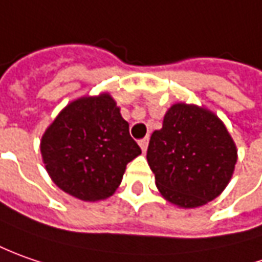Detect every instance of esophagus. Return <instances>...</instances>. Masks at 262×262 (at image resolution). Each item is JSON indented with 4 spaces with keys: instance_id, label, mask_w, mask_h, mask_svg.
<instances>
[{
    "instance_id": "obj_1",
    "label": "esophagus",
    "mask_w": 262,
    "mask_h": 262,
    "mask_svg": "<svg viewBox=\"0 0 262 262\" xmlns=\"http://www.w3.org/2000/svg\"><path fill=\"white\" fill-rule=\"evenodd\" d=\"M148 143H149L148 138L139 140V146H140V149H142V152H146V149H148Z\"/></svg>"
}]
</instances>
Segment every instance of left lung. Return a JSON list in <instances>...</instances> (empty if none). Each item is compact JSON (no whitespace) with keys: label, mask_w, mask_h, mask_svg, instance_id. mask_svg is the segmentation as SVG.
<instances>
[{"label":"left lung","mask_w":262,"mask_h":262,"mask_svg":"<svg viewBox=\"0 0 262 262\" xmlns=\"http://www.w3.org/2000/svg\"><path fill=\"white\" fill-rule=\"evenodd\" d=\"M146 159L161 195L183 209L214 200L229 184L238 149L225 123L209 108L172 104L150 136Z\"/></svg>","instance_id":"left-lung-1"}]
</instances>
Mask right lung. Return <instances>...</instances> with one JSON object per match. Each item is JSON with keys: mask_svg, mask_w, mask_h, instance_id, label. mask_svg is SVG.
Returning a JSON list of instances; mask_svg holds the SVG:
<instances>
[{"mask_svg": "<svg viewBox=\"0 0 262 262\" xmlns=\"http://www.w3.org/2000/svg\"><path fill=\"white\" fill-rule=\"evenodd\" d=\"M40 152L52 181L82 202L112 197L126 165L142 154L110 93L63 107L43 133Z\"/></svg>", "mask_w": 262, "mask_h": 262, "instance_id": "1", "label": "right lung"}]
</instances>
